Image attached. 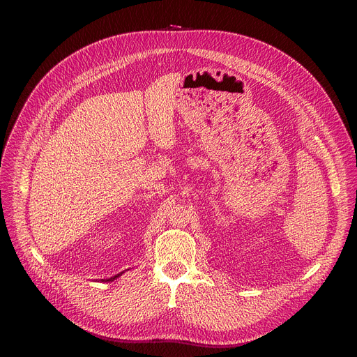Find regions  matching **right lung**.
Returning a JSON list of instances; mask_svg holds the SVG:
<instances>
[{
  "mask_svg": "<svg viewBox=\"0 0 357 357\" xmlns=\"http://www.w3.org/2000/svg\"><path fill=\"white\" fill-rule=\"evenodd\" d=\"M121 274H124V271L120 273V274H117V275H114V277H110V278H106V280H101V281H114V280H117Z\"/></svg>",
  "mask_w": 357,
  "mask_h": 357,
  "instance_id": "1",
  "label": "right lung"
}]
</instances>
